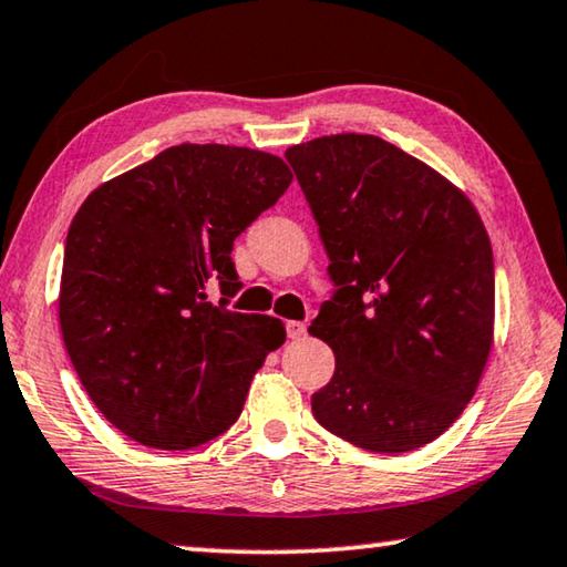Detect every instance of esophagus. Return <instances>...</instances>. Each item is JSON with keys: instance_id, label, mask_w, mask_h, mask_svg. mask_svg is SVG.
<instances>
[{"instance_id": "obj_1", "label": "esophagus", "mask_w": 567, "mask_h": 567, "mask_svg": "<svg viewBox=\"0 0 567 567\" xmlns=\"http://www.w3.org/2000/svg\"><path fill=\"white\" fill-rule=\"evenodd\" d=\"M286 334H289V339H301L307 334V324L303 321H286Z\"/></svg>"}]
</instances>
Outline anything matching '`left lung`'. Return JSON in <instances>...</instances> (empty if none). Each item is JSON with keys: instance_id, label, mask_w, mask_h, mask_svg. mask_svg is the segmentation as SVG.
Returning a JSON list of instances; mask_svg holds the SVG:
<instances>
[{"instance_id": "1", "label": "left lung", "mask_w": 567, "mask_h": 567, "mask_svg": "<svg viewBox=\"0 0 567 567\" xmlns=\"http://www.w3.org/2000/svg\"><path fill=\"white\" fill-rule=\"evenodd\" d=\"M286 159L337 286L309 327L337 360L311 413L374 454L421 449L461 415L489 360L494 258L482 217L380 136H321Z\"/></svg>"}]
</instances>
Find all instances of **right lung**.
I'll list each match as a JSON object with an SVG mask.
<instances>
[{"label": "right lung", "mask_w": 567, "mask_h": 567, "mask_svg": "<svg viewBox=\"0 0 567 567\" xmlns=\"http://www.w3.org/2000/svg\"><path fill=\"white\" fill-rule=\"evenodd\" d=\"M291 179L274 154L179 144L103 182L75 213L60 329L85 393L128 439L185 451L238 421L286 327L228 309L243 286L230 250Z\"/></svg>", "instance_id": "obj_1"}]
</instances>
